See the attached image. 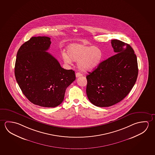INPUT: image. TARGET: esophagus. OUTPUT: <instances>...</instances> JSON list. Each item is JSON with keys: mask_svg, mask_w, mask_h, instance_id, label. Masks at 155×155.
<instances>
[{"mask_svg": "<svg viewBox=\"0 0 155 155\" xmlns=\"http://www.w3.org/2000/svg\"><path fill=\"white\" fill-rule=\"evenodd\" d=\"M82 76H83V74H81V73H79V72H77L76 74V77H79Z\"/></svg>", "mask_w": 155, "mask_h": 155, "instance_id": "1", "label": "esophagus"}]
</instances>
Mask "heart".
I'll return each instance as SVG.
<instances>
[{"mask_svg": "<svg viewBox=\"0 0 155 155\" xmlns=\"http://www.w3.org/2000/svg\"><path fill=\"white\" fill-rule=\"evenodd\" d=\"M61 57L66 64L77 61L79 68L83 71H89L99 65L102 61L103 53L98 46L84 43H74L66 47V53L63 52Z\"/></svg>", "mask_w": 155, "mask_h": 155, "instance_id": "obj_1", "label": "heart"}]
</instances>
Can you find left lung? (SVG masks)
<instances>
[{"label":"left lung","mask_w":155,"mask_h":155,"mask_svg":"<svg viewBox=\"0 0 155 155\" xmlns=\"http://www.w3.org/2000/svg\"><path fill=\"white\" fill-rule=\"evenodd\" d=\"M111 45L116 54L101 62L86 76L87 96L97 107H110L120 102L138 76L137 57L131 46L117 39L112 40Z\"/></svg>","instance_id":"8db88e82"}]
</instances>
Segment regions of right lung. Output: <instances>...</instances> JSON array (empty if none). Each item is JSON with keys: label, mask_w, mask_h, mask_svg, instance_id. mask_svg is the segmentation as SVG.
I'll return each mask as SVG.
<instances>
[{"label": "right lung", "mask_w": 155, "mask_h": 155, "mask_svg": "<svg viewBox=\"0 0 155 155\" xmlns=\"http://www.w3.org/2000/svg\"><path fill=\"white\" fill-rule=\"evenodd\" d=\"M51 44L48 37H34L21 46L17 54L15 79L31 103L54 107L63 101L66 89L76 79L74 71L62 68L46 52Z\"/></svg>", "instance_id": "obj_1"}]
</instances>
